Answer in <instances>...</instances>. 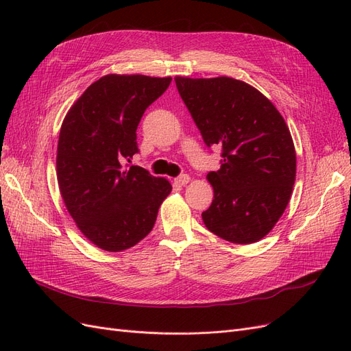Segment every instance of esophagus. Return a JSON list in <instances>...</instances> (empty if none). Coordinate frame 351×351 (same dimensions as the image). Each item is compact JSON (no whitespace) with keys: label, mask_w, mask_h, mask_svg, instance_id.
<instances>
[{"label":"esophagus","mask_w":351,"mask_h":351,"mask_svg":"<svg viewBox=\"0 0 351 351\" xmlns=\"http://www.w3.org/2000/svg\"><path fill=\"white\" fill-rule=\"evenodd\" d=\"M176 184H178V186H186L189 182H190V176L189 174H182V176H178L176 180Z\"/></svg>","instance_id":"esophagus-1"}]
</instances>
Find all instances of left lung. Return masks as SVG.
<instances>
[{"instance_id": "8db88e82", "label": "left lung", "mask_w": 351, "mask_h": 351, "mask_svg": "<svg viewBox=\"0 0 351 351\" xmlns=\"http://www.w3.org/2000/svg\"><path fill=\"white\" fill-rule=\"evenodd\" d=\"M180 97L208 147H221V168L208 173L214 200L202 212L206 228L231 243L263 239L289 205L295 151L274 104L232 77L177 76Z\"/></svg>"}]
</instances>
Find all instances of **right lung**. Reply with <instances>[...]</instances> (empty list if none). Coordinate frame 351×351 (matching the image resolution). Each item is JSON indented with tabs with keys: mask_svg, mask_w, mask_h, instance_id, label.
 Returning a JSON list of instances; mask_svg holds the SVG:
<instances>
[{
	"mask_svg": "<svg viewBox=\"0 0 351 351\" xmlns=\"http://www.w3.org/2000/svg\"><path fill=\"white\" fill-rule=\"evenodd\" d=\"M171 77L107 74L83 92L62 121L57 178L69 214L83 236L107 252L133 247L154 228L171 193L168 180L123 167L139 152L136 130L143 112Z\"/></svg>",
	"mask_w": 351,
	"mask_h": 351,
	"instance_id": "right-lung-1",
	"label": "right lung"
}]
</instances>
